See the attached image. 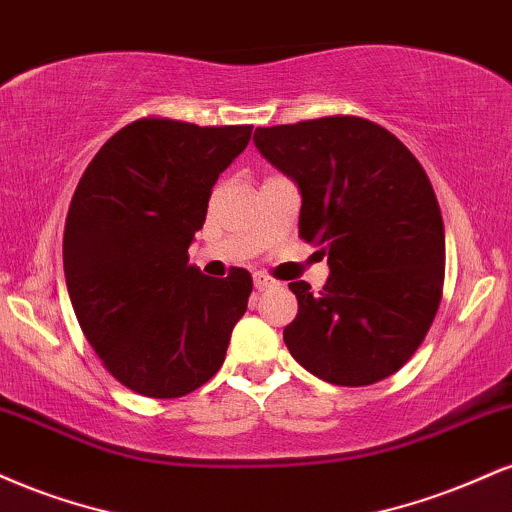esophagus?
<instances>
[{
    "mask_svg": "<svg viewBox=\"0 0 512 512\" xmlns=\"http://www.w3.org/2000/svg\"><path fill=\"white\" fill-rule=\"evenodd\" d=\"M278 285V282H275L273 278H270V275H266V273H256L254 275V287L258 292H263V290H270V287H275Z\"/></svg>",
    "mask_w": 512,
    "mask_h": 512,
    "instance_id": "1",
    "label": "esophagus"
}]
</instances>
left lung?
Masks as SVG:
<instances>
[{
    "instance_id": "obj_1",
    "label": "left lung",
    "mask_w": 512,
    "mask_h": 512,
    "mask_svg": "<svg viewBox=\"0 0 512 512\" xmlns=\"http://www.w3.org/2000/svg\"><path fill=\"white\" fill-rule=\"evenodd\" d=\"M254 143L302 194L299 237L321 246V292L290 282L287 350L333 386H371L407 364L441 304L446 232L429 177L405 143L362 117L256 129Z\"/></svg>"
}]
</instances>
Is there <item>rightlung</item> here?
I'll return each instance as SVG.
<instances>
[{"label": "right lung", "instance_id": "obj_1", "mask_svg": "<svg viewBox=\"0 0 512 512\" xmlns=\"http://www.w3.org/2000/svg\"><path fill=\"white\" fill-rule=\"evenodd\" d=\"M254 126L138 119L98 150L71 198L64 275L105 369L148 398H182L225 362L251 275L189 266L208 198Z\"/></svg>", "mask_w": 512, "mask_h": 512}]
</instances>
